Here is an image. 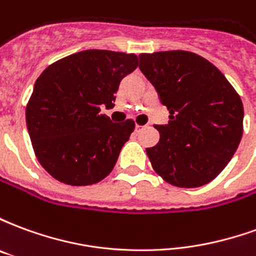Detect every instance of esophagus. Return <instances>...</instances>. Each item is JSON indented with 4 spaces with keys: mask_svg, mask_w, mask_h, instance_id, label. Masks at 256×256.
<instances>
[{
    "mask_svg": "<svg viewBox=\"0 0 256 256\" xmlns=\"http://www.w3.org/2000/svg\"><path fill=\"white\" fill-rule=\"evenodd\" d=\"M142 126H138V124H137V126H136V132H137V133H138V132H141V130H142Z\"/></svg>",
    "mask_w": 256,
    "mask_h": 256,
    "instance_id": "obj_1",
    "label": "esophagus"
}]
</instances>
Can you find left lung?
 <instances>
[{"label":"left lung","instance_id":"1","mask_svg":"<svg viewBox=\"0 0 256 256\" xmlns=\"http://www.w3.org/2000/svg\"><path fill=\"white\" fill-rule=\"evenodd\" d=\"M140 70L170 112L146 148L152 167L180 188L208 184L229 163L242 136L240 96L214 64L185 50L141 53Z\"/></svg>","mask_w":256,"mask_h":256}]
</instances>
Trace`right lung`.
I'll list each match as a JSON object with an SVG mask.
<instances>
[{
  "label": "right lung",
  "mask_w": 256,
  "mask_h": 256,
  "mask_svg": "<svg viewBox=\"0 0 256 256\" xmlns=\"http://www.w3.org/2000/svg\"><path fill=\"white\" fill-rule=\"evenodd\" d=\"M138 66L134 53L90 49L58 60L36 79L26 108L31 144L41 166L72 186L97 184L112 172L134 122L114 123L119 84Z\"/></svg>",
  "instance_id": "obj_1"
}]
</instances>
